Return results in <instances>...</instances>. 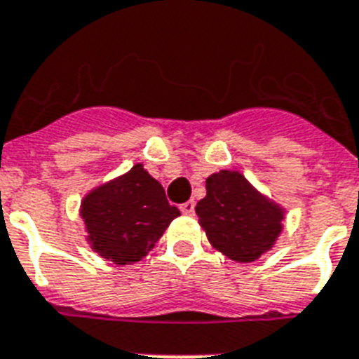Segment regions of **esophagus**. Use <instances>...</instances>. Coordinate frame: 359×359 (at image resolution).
I'll return each instance as SVG.
<instances>
[{"label":"esophagus","instance_id":"esophagus-1","mask_svg":"<svg viewBox=\"0 0 359 359\" xmlns=\"http://www.w3.org/2000/svg\"><path fill=\"white\" fill-rule=\"evenodd\" d=\"M180 212L186 215H191L195 212V201H186L180 205Z\"/></svg>","mask_w":359,"mask_h":359}]
</instances>
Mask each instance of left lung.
Wrapping results in <instances>:
<instances>
[{"mask_svg": "<svg viewBox=\"0 0 359 359\" xmlns=\"http://www.w3.org/2000/svg\"><path fill=\"white\" fill-rule=\"evenodd\" d=\"M208 241L236 262H255L275 245L284 210L238 171L223 170L206 179V197L195 206Z\"/></svg>", "mask_w": 359, "mask_h": 359, "instance_id": "left-lung-1", "label": "left lung"}]
</instances>
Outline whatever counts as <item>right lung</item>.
Wrapping results in <instances>:
<instances>
[{
	"mask_svg": "<svg viewBox=\"0 0 359 359\" xmlns=\"http://www.w3.org/2000/svg\"><path fill=\"white\" fill-rule=\"evenodd\" d=\"M179 215L162 184L142 164L92 189L81 203L90 245L118 265L142 260Z\"/></svg>",
	"mask_w": 359,
	"mask_h": 359,
	"instance_id": "obj_1",
	"label": "right lung"
}]
</instances>
